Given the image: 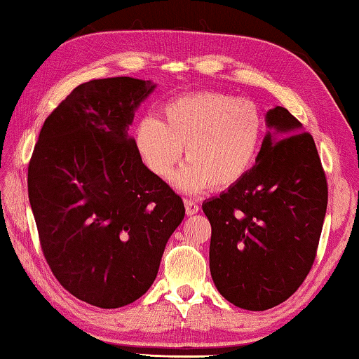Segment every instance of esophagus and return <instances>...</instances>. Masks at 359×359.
Masks as SVG:
<instances>
[{
    "mask_svg": "<svg viewBox=\"0 0 359 359\" xmlns=\"http://www.w3.org/2000/svg\"><path fill=\"white\" fill-rule=\"evenodd\" d=\"M184 207H186V214L188 215H194L199 212V205H197L196 202L191 199H184Z\"/></svg>",
    "mask_w": 359,
    "mask_h": 359,
    "instance_id": "esophagus-1",
    "label": "esophagus"
}]
</instances>
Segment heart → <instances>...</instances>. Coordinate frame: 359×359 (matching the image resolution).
<instances>
[{"label": "heart", "instance_id": "1", "mask_svg": "<svg viewBox=\"0 0 359 359\" xmlns=\"http://www.w3.org/2000/svg\"><path fill=\"white\" fill-rule=\"evenodd\" d=\"M261 142L257 107L220 92L173 98L162 107L160 121L144 118L134 134L141 162L162 180L173 173L184 147L188 163L175 176V184L189 194L240 183L256 163Z\"/></svg>", "mask_w": 359, "mask_h": 359}]
</instances>
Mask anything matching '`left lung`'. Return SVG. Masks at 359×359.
I'll return each mask as SVG.
<instances>
[{
  "label": "left lung",
  "mask_w": 359,
  "mask_h": 359,
  "mask_svg": "<svg viewBox=\"0 0 359 359\" xmlns=\"http://www.w3.org/2000/svg\"><path fill=\"white\" fill-rule=\"evenodd\" d=\"M270 131L240 183L207 199L210 273L223 298L266 311L287 301L316 259L327 180L309 133L287 108L267 111Z\"/></svg>",
  "instance_id": "left-lung-1"
}]
</instances>
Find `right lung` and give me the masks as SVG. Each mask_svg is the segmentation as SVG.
<instances>
[{
  "label": "right lung",
  "mask_w": 359,
  "mask_h": 359,
  "mask_svg": "<svg viewBox=\"0 0 359 359\" xmlns=\"http://www.w3.org/2000/svg\"><path fill=\"white\" fill-rule=\"evenodd\" d=\"M154 89L134 77L77 86L45 119L29 163L46 262L63 288L97 308L147 292L184 218L181 197L145 168L128 133Z\"/></svg>",
  "instance_id": "add662e5"
}]
</instances>
